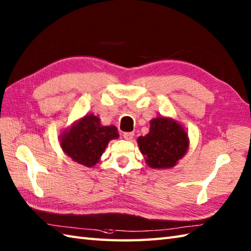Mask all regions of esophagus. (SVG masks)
I'll list each match as a JSON object with an SVG mask.
<instances>
[{
  "mask_svg": "<svg viewBox=\"0 0 251 251\" xmlns=\"http://www.w3.org/2000/svg\"><path fill=\"white\" fill-rule=\"evenodd\" d=\"M133 136H135V133L133 132H124L123 133V137H124V139H126V140H131L132 138H133Z\"/></svg>",
  "mask_w": 251,
  "mask_h": 251,
  "instance_id": "34e87169",
  "label": "esophagus"
}]
</instances>
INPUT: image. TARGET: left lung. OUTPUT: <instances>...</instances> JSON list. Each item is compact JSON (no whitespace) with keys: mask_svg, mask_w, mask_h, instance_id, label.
Masks as SVG:
<instances>
[{"mask_svg":"<svg viewBox=\"0 0 251 251\" xmlns=\"http://www.w3.org/2000/svg\"><path fill=\"white\" fill-rule=\"evenodd\" d=\"M138 144L151 168L167 169L187 152L188 136L176 121L160 116L151 121L150 132L140 136Z\"/></svg>","mask_w":251,"mask_h":251,"instance_id":"left-lung-1","label":"left lung"}]
</instances>
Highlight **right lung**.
<instances>
[{"label":"right lung","instance_id":"1","mask_svg":"<svg viewBox=\"0 0 251 251\" xmlns=\"http://www.w3.org/2000/svg\"><path fill=\"white\" fill-rule=\"evenodd\" d=\"M119 137L115 126H102L97 116L85 115L61 137V147L71 158L86 167L96 165L110 140Z\"/></svg>","mask_w":251,"mask_h":251}]
</instances>
